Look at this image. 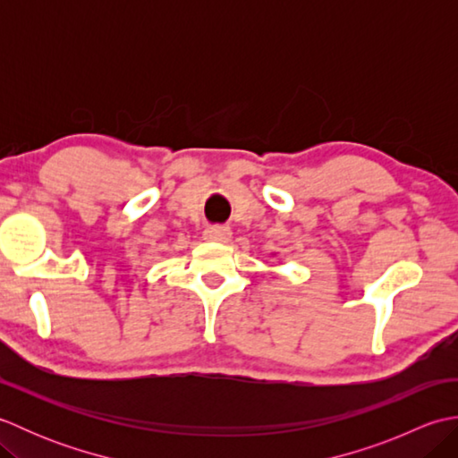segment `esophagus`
Listing matches in <instances>:
<instances>
[{
    "instance_id": "1",
    "label": "esophagus",
    "mask_w": 458,
    "mask_h": 458,
    "mask_svg": "<svg viewBox=\"0 0 458 458\" xmlns=\"http://www.w3.org/2000/svg\"><path fill=\"white\" fill-rule=\"evenodd\" d=\"M230 236H232V230L228 226H222V224H214V226H208L207 230H204V240L218 242V244L228 242Z\"/></svg>"
}]
</instances>
